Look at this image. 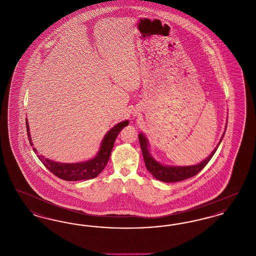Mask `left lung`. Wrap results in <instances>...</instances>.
Returning <instances> with one entry per match:
<instances>
[{
  "mask_svg": "<svg viewBox=\"0 0 256 256\" xmlns=\"http://www.w3.org/2000/svg\"><path fill=\"white\" fill-rule=\"evenodd\" d=\"M224 134H222L217 146H219L220 143L224 137ZM138 137H139V143L141 146L146 169L156 180H158L160 182H182V180H187L189 178H192L196 174H198V172H200L206 167V165L210 161V159L212 158V156H214V154L217 150V146H216L206 159H204L202 162H200L196 165L184 166V167L163 166L152 158V156L148 152V140H146V137L142 134H139Z\"/></svg>",
  "mask_w": 256,
  "mask_h": 256,
  "instance_id": "obj_1",
  "label": "left lung"
}]
</instances>
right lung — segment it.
Wrapping results in <instances>:
<instances>
[{
  "instance_id": "obj_1",
  "label": "right lung",
  "mask_w": 256,
  "mask_h": 256,
  "mask_svg": "<svg viewBox=\"0 0 256 256\" xmlns=\"http://www.w3.org/2000/svg\"><path fill=\"white\" fill-rule=\"evenodd\" d=\"M26 132H28L30 146H34L26 120ZM128 124V121H124L113 126L104 136L97 156L86 162L66 164V163L54 162L49 159L44 158L42 156H39V154L37 156L50 172H52L56 176L60 178L63 180L78 182V180H86L94 178L106 166L117 135ZM34 152L36 154H38L36 148H34Z\"/></svg>"
}]
</instances>
